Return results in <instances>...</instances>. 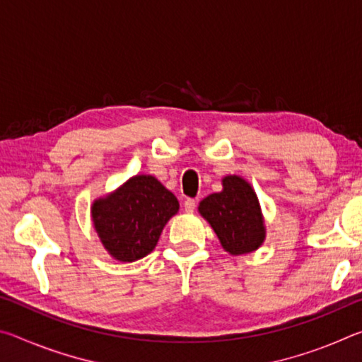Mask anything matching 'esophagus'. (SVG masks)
<instances>
[{"mask_svg":"<svg viewBox=\"0 0 362 362\" xmlns=\"http://www.w3.org/2000/svg\"><path fill=\"white\" fill-rule=\"evenodd\" d=\"M183 207H185V212H193L194 207H196V201L194 199H187L185 203H183Z\"/></svg>","mask_w":362,"mask_h":362,"instance_id":"esophagus-1","label":"esophagus"}]
</instances>
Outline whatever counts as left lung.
Listing matches in <instances>:
<instances>
[{
    "instance_id": "1",
    "label": "left lung",
    "mask_w": 362,
    "mask_h": 362,
    "mask_svg": "<svg viewBox=\"0 0 362 362\" xmlns=\"http://www.w3.org/2000/svg\"><path fill=\"white\" fill-rule=\"evenodd\" d=\"M223 189L199 203L198 211L231 255L254 252L265 241V223L257 194L240 175L222 179Z\"/></svg>"
}]
</instances>
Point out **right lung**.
<instances>
[{
  "label": "right lung",
  "instance_id": "1",
  "mask_svg": "<svg viewBox=\"0 0 362 362\" xmlns=\"http://www.w3.org/2000/svg\"><path fill=\"white\" fill-rule=\"evenodd\" d=\"M179 201L153 175H136L90 207L103 247L119 262H136L156 247Z\"/></svg>",
  "mask_w": 362,
  "mask_h": 362
}]
</instances>
